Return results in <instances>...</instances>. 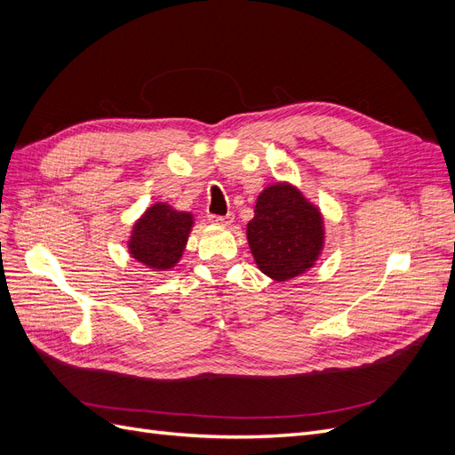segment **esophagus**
I'll list each match as a JSON object with an SVG mask.
<instances>
[{"label":"esophagus","instance_id":"obj_1","mask_svg":"<svg viewBox=\"0 0 455 455\" xmlns=\"http://www.w3.org/2000/svg\"><path fill=\"white\" fill-rule=\"evenodd\" d=\"M209 218H211V222L220 224V226H229V224L233 222V214H231V212H228V214H224V216H220V214H211Z\"/></svg>","mask_w":455,"mask_h":455}]
</instances>
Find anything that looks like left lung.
Returning a JSON list of instances; mask_svg holds the SVG:
<instances>
[{
    "mask_svg": "<svg viewBox=\"0 0 455 455\" xmlns=\"http://www.w3.org/2000/svg\"><path fill=\"white\" fill-rule=\"evenodd\" d=\"M258 267L275 281L292 279L313 266L323 249L321 212L286 184L264 189L246 226Z\"/></svg>",
    "mask_w": 455,
    "mask_h": 455,
    "instance_id": "8db88e82",
    "label": "left lung"
}]
</instances>
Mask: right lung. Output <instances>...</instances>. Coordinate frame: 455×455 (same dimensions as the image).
<instances>
[{
	"instance_id": "obj_1",
	"label": "right lung",
	"mask_w": 455,
	"mask_h": 455,
	"mask_svg": "<svg viewBox=\"0 0 455 455\" xmlns=\"http://www.w3.org/2000/svg\"><path fill=\"white\" fill-rule=\"evenodd\" d=\"M194 218L178 212L172 206L157 203L134 224L129 249L148 267L159 271L171 269L182 256Z\"/></svg>"
}]
</instances>
